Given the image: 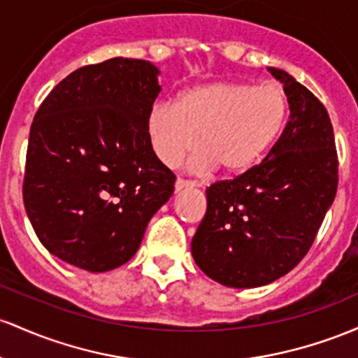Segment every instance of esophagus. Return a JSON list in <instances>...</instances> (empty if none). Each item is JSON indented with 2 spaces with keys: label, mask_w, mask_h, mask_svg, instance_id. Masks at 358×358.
I'll list each match as a JSON object with an SVG mask.
<instances>
[{
  "label": "esophagus",
  "mask_w": 358,
  "mask_h": 358,
  "mask_svg": "<svg viewBox=\"0 0 358 358\" xmlns=\"http://www.w3.org/2000/svg\"><path fill=\"white\" fill-rule=\"evenodd\" d=\"M196 182H192V180H186V179H178L174 184V189L176 192H180L184 189H191V187H194Z\"/></svg>",
  "instance_id": "1"
}]
</instances>
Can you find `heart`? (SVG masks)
I'll return each mask as SVG.
<instances>
[{
    "label": "heart",
    "instance_id": "heart-1",
    "mask_svg": "<svg viewBox=\"0 0 358 358\" xmlns=\"http://www.w3.org/2000/svg\"><path fill=\"white\" fill-rule=\"evenodd\" d=\"M287 98L277 84L216 81L189 87L178 103H157L147 116L152 152L176 167L196 147V172L216 167L236 176L250 171L282 134Z\"/></svg>",
    "mask_w": 358,
    "mask_h": 358
}]
</instances>
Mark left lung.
<instances>
[{
  "mask_svg": "<svg viewBox=\"0 0 358 358\" xmlns=\"http://www.w3.org/2000/svg\"><path fill=\"white\" fill-rule=\"evenodd\" d=\"M289 122L267 157L206 189V215L192 236L196 266L227 287L267 286L303 260L338 186L335 135L327 108L286 71Z\"/></svg>",
  "mask_w": 358,
  "mask_h": 358,
  "instance_id": "left-lung-1",
  "label": "left lung"
}]
</instances>
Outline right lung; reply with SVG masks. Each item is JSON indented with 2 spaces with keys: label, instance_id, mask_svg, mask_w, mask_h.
<instances>
[{
  "label": "right lung",
  "instance_id": "add662e5",
  "mask_svg": "<svg viewBox=\"0 0 358 358\" xmlns=\"http://www.w3.org/2000/svg\"><path fill=\"white\" fill-rule=\"evenodd\" d=\"M160 71L148 60L108 59L62 79L30 128L23 201L52 255L87 272L123 266L176 176L155 157L147 116Z\"/></svg>",
  "mask_w": 358,
  "mask_h": 358
}]
</instances>
